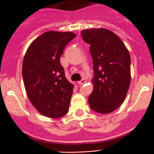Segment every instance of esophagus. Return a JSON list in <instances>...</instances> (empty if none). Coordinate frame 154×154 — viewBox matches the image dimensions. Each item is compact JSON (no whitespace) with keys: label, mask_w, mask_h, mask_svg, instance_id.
Returning a JSON list of instances; mask_svg holds the SVG:
<instances>
[{"label":"esophagus","mask_w":154,"mask_h":154,"mask_svg":"<svg viewBox=\"0 0 154 154\" xmlns=\"http://www.w3.org/2000/svg\"><path fill=\"white\" fill-rule=\"evenodd\" d=\"M85 82H86V80L82 79L81 81H79V82H77V84H78V85H83V84H85Z\"/></svg>","instance_id":"esophagus-1"}]
</instances>
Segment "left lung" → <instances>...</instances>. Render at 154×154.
I'll use <instances>...</instances> for the list:
<instances>
[{
    "instance_id": "obj_1",
    "label": "left lung",
    "mask_w": 154,
    "mask_h": 154,
    "mask_svg": "<svg viewBox=\"0 0 154 154\" xmlns=\"http://www.w3.org/2000/svg\"><path fill=\"white\" fill-rule=\"evenodd\" d=\"M82 37L90 44L94 65V90L89 96L93 111L108 114L121 106L131 81V58L120 38L110 30L87 29Z\"/></svg>"
}]
</instances>
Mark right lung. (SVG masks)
Masks as SVG:
<instances>
[{
  "instance_id": "add662e5",
  "label": "right lung",
  "mask_w": 154,
  "mask_h": 154,
  "mask_svg": "<svg viewBox=\"0 0 154 154\" xmlns=\"http://www.w3.org/2000/svg\"><path fill=\"white\" fill-rule=\"evenodd\" d=\"M76 37L72 32L48 31L32 42L23 59L26 91L35 109L49 118L68 113L73 85L67 80L60 58Z\"/></svg>"
}]
</instances>
